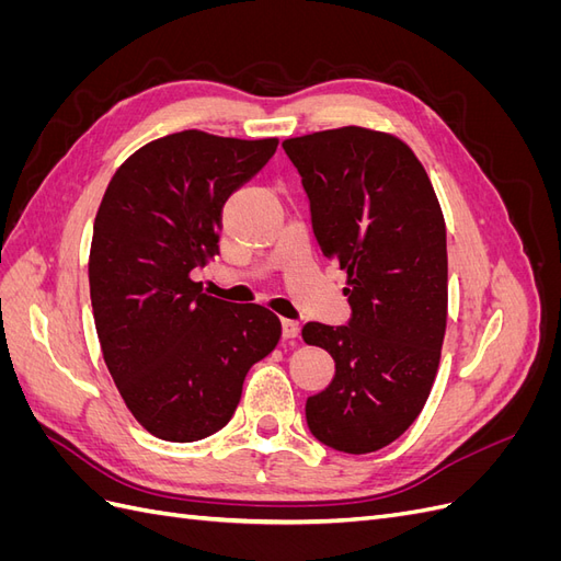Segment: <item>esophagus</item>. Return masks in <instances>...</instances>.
<instances>
[{"label":"esophagus","instance_id":"obj_1","mask_svg":"<svg viewBox=\"0 0 561 561\" xmlns=\"http://www.w3.org/2000/svg\"><path fill=\"white\" fill-rule=\"evenodd\" d=\"M283 336L285 339L299 336V322L297 320H283Z\"/></svg>","mask_w":561,"mask_h":561}]
</instances>
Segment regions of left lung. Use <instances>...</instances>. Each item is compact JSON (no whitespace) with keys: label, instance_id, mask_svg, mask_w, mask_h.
<instances>
[{"label":"left lung","instance_id":"1","mask_svg":"<svg viewBox=\"0 0 561 561\" xmlns=\"http://www.w3.org/2000/svg\"><path fill=\"white\" fill-rule=\"evenodd\" d=\"M311 203L316 241L346 271L348 325L307 322L334 358L307 400L309 431L336 451L398 439L426 404L447 330V229L426 168L400 138L344 126L283 142Z\"/></svg>","mask_w":561,"mask_h":561}]
</instances>
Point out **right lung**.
I'll return each instance as SVG.
<instances>
[{"mask_svg":"<svg viewBox=\"0 0 561 561\" xmlns=\"http://www.w3.org/2000/svg\"><path fill=\"white\" fill-rule=\"evenodd\" d=\"M276 147L165 135L118 165L98 208L89 283L100 348L130 414L168 443L225 428L248 369L280 339L276 313L215 299L192 280L219 252L227 198Z\"/></svg>","mask_w":561,"mask_h":561,"instance_id":"add662e5","label":"right lung"}]
</instances>
